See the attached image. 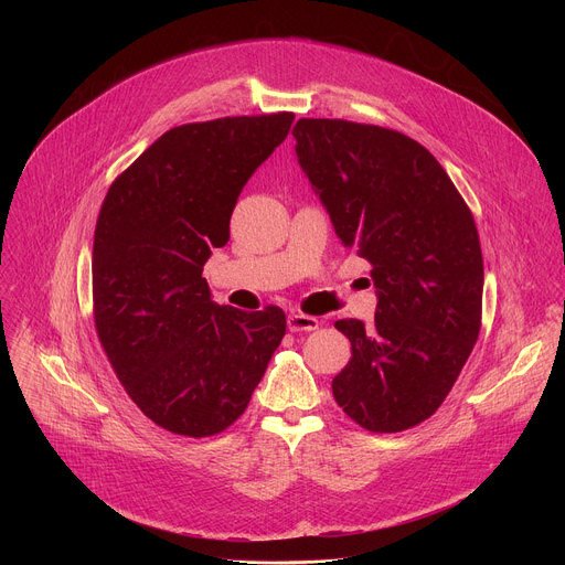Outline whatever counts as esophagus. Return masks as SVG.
<instances>
[{
    "instance_id": "obj_1",
    "label": "esophagus",
    "mask_w": 565,
    "mask_h": 565,
    "mask_svg": "<svg viewBox=\"0 0 565 565\" xmlns=\"http://www.w3.org/2000/svg\"><path fill=\"white\" fill-rule=\"evenodd\" d=\"M319 327V319L312 315L303 312H292L288 315V331L290 333H301V331H315Z\"/></svg>"
}]
</instances>
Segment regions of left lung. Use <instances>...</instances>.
Instances as JSON below:
<instances>
[{"label":"left lung","instance_id":"left-lung-1","mask_svg":"<svg viewBox=\"0 0 565 565\" xmlns=\"http://www.w3.org/2000/svg\"><path fill=\"white\" fill-rule=\"evenodd\" d=\"M297 160L342 244L371 264L375 319H340L349 364L335 402L375 434L431 418L480 333L482 253L465 199L438 160L395 129L301 118Z\"/></svg>","mask_w":565,"mask_h":565}]
</instances>
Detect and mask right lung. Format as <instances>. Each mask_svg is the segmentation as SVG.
<instances>
[{
	"label": "right lung",
	"instance_id": "obj_1",
	"mask_svg": "<svg viewBox=\"0 0 565 565\" xmlns=\"http://www.w3.org/2000/svg\"><path fill=\"white\" fill-rule=\"evenodd\" d=\"M295 114L174 127L111 183L94 234V321L107 360L158 427L205 438L246 412L286 335L277 306L212 301L203 266L236 199Z\"/></svg>",
	"mask_w": 565,
	"mask_h": 565
}]
</instances>
